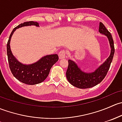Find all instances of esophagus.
Wrapping results in <instances>:
<instances>
[{
	"label": "esophagus",
	"mask_w": 122,
	"mask_h": 122,
	"mask_svg": "<svg viewBox=\"0 0 122 122\" xmlns=\"http://www.w3.org/2000/svg\"><path fill=\"white\" fill-rule=\"evenodd\" d=\"M60 59H64L66 57V52L65 50H61L58 54Z\"/></svg>",
	"instance_id": "obj_1"
}]
</instances>
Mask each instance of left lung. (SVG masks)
Returning a JSON list of instances; mask_svg holds the SVG:
<instances>
[{"instance_id": "obj_1", "label": "left lung", "mask_w": 122, "mask_h": 122, "mask_svg": "<svg viewBox=\"0 0 122 122\" xmlns=\"http://www.w3.org/2000/svg\"><path fill=\"white\" fill-rule=\"evenodd\" d=\"M99 31L100 34L105 35L109 39L111 48L110 55L103 64L101 65L94 72L90 73L82 71L77 64L72 60H68V66L66 72V77L69 83L77 88H88L99 84L106 77L110 68L114 54L113 39L110 32L102 22H100Z\"/></svg>"}]
</instances>
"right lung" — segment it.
<instances>
[{"mask_svg":"<svg viewBox=\"0 0 122 122\" xmlns=\"http://www.w3.org/2000/svg\"><path fill=\"white\" fill-rule=\"evenodd\" d=\"M35 25L39 26L36 22L29 21L20 23L14 28L11 32L7 44V55L9 68L12 74L19 81L28 85H35L44 81L50 73L52 66L58 60L57 54L44 56L34 64L25 65L20 63L12 53L10 41L13 32L18 28L25 26Z\"/></svg>","mask_w":122,"mask_h":122,"instance_id":"right-lung-1","label":"right lung"}]
</instances>
